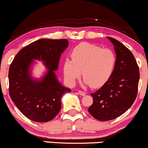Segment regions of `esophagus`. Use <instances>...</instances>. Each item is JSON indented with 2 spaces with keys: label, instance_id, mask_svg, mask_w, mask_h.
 <instances>
[{
  "label": "esophagus",
  "instance_id": "esophagus-1",
  "mask_svg": "<svg viewBox=\"0 0 148 148\" xmlns=\"http://www.w3.org/2000/svg\"><path fill=\"white\" fill-rule=\"evenodd\" d=\"M79 94L80 95H81V96H84V95H86V93H85L84 91H81V90H79Z\"/></svg>",
  "mask_w": 148,
  "mask_h": 148
}]
</instances>
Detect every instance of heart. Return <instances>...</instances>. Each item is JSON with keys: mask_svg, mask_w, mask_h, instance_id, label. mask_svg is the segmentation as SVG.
<instances>
[{"mask_svg": "<svg viewBox=\"0 0 148 148\" xmlns=\"http://www.w3.org/2000/svg\"><path fill=\"white\" fill-rule=\"evenodd\" d=\"M72 60L67 59L63 64L64 79L69 86H74L81 76L84 83L97 88L108 82L113 75L117 62L116 55L109 49L82 42L73 49Z\"/></svg>", "mask_w": 148, "mask_h": 148, "instance_id": "obj_1", "label": "heart"}]
</instances>
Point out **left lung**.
Returning <instances> with one entry per match:
<instances>
[{
    "mask_svg": "<svg viewBox=\"0 0 148 148\" xmlns=\"http://www.w3.org/2000/svg\"><path fill=\"white\" fill-rule=\"evenodd\" d=\"M107 38L114 46L116 65L108 82L91 94L93 103L88 108V112L100 121L118 118L132 106L140 79L138 66L132 53L115 39Z\"/></svg>",
    "mask_w": 148,
    "mask_h": 148,
    "instance_id": "1",
    "label": "left lung"
}]
</instances>
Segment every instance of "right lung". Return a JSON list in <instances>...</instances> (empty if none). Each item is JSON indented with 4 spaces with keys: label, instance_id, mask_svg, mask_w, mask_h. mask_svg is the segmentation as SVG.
Segmentation results:
<instances>
[{
    "label": "right lung",
    "instance_id": "right-lung-1",
    "mask_svg": "<svg viewBox=\"0 0 148 148\" xmlns=\"http://www.w3.org/2000/svg\"><path fill=\"white\" fill-rule=\"evenodd\" d=\"M68 40L41 39L22 49L9 69L10 96L26 118L37 123H47L61 109V98L71 90L59 82L56 74L62 53ZM35 60L42 61L46 72L40 79L32 76Z\"/></svg>",
    "mask_w": 148,
    "mask_h": 148
}]
</instances>
